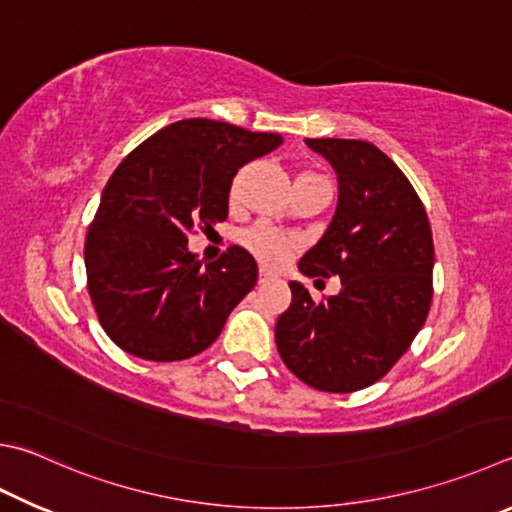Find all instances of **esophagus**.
<instances>
[{"label":"esophagus","mask_w":512,"mask_h":512,"mask_svg":"<svg viewBox=\"0 0 512 512\" xmlns=\"http://www.w3.org/2000/svg\"><path fill=\"white\" fill-rule=\"evenodd\" d=\"M257 282H259V284H271V282H275V275L268 273V271H259Z\"/></svg>","instance_id":"obj_1"}]
</instances>
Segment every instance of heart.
I'll use <instances>...</instances> for the list:
<instances>
[{"label":"heart","mask_w":512,"mask_h":512,"mask_svg":"<svg viewBox=\"0 0 512 512\" xmlns=\"http://www.w3.org/2000/svg\"><path fill=\"white\" fill-rule=\"evenodd\" d=\"M235 194H237V181L232 183L230 188V197H235ZM241 244H244L250 253L259 259V262L268 266L284 264L295 248L293 239L280 235V232L268 226H255L246 230L244 235H241Z\"/></svg>","instance_id":"1"}]
</instances>
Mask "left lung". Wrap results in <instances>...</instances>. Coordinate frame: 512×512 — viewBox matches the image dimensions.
Masks as SVG:
<instances>
[{
    "mask_svg": "<svg viewBox=\"0 0 512 512\" xmlns=\"http://www.w3.org/2000/svg\"><path fill=\"white\" fill-rule=\"evenodd\" d=\"M338 174V206L297 268L340 277L324 302L291 282L277 318L284 365L306 385L349 394L374 385L410 349L432 302L434 244L425 208L407 176L376 145L306 138Z\"/></svg>",
    "mask_w": 512,
    "mask_h": 512,
    "instance_id": "1",
    "label": "left lung"
}]
</instances>
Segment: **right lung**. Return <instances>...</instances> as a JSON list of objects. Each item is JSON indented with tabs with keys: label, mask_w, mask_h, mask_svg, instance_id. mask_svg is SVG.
Returning <instances> with one entry per match:
<instances>
[{
	"label": "right lung",
	"mask_w": 512,
	"mask_h": 512,
	"mask_svg": "<svg viewBox=\"0 0 512 512\" xmlns=\"http://www.w3.org/2000/svg\"><path fill=\"white\" fill-rule=\"evenodd\" d=\"M282 143L280 134L188 118L159 129L116 167L87 230L85 266L98 320L120 349L174 362L219 338L257 284V264L232 246L203 266L188 237L224 221L239 167Z\"/></svg>",
	"instance_id": "right-lung-1"
}]
</instances>
